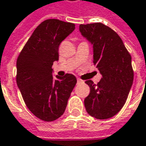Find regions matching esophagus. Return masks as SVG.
<instances>
[{"label": "esophagus", "mask_w": 146, "mask_h": 146, "mask_svg": "<svg viewBox=\"0 0 146 146\" xmlns=\"http://www.w3.org/2000/svg\"><path fill=\"white\" fill-rule=\"evenodd\" d=\"M77 82L78 83H80V82H82V80H80V79H77Z\"/></svg>", "instance_id": "obj_1"}]
</instances>
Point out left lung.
Here are the masks:
<instances>
[{"label":"left lung","instance_id":"1","mask_svg":"<svg viewBox=\"0 0 146 146\" xmlns=\"http://www.w3.org/2000/svg\"><path fill=\"white\" fill-rule=\"evenodd\" d=\"M80 32L93 46L94 64L102 76L97 85L86 81L90 92L85 107L96 119H109L124 106L132 86L131 56L118 34L102 23L80 25Z\"/></svg>","mask_w":146,"mask_h":146}]
</instances>
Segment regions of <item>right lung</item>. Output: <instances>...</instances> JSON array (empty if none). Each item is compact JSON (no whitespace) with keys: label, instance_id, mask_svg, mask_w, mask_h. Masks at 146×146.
<instances>
[{"label":"right lung","instance_id":"add662e5","mask_svg":"<svg viewBox=\"0 0 146 146\" xmlns=\"http://www.w3.org/2000/svg\"><path fill=\"white\" fill-rule=\"evenodd\" d=\"M73 23L57 19L41 22L29 38L16 61V83L28 109L37 118L60 117L77 80L74 75L53 76L59 46L75 30Z\"/></svg>","mask_w":146,"mask_h":146}]
</instances>
